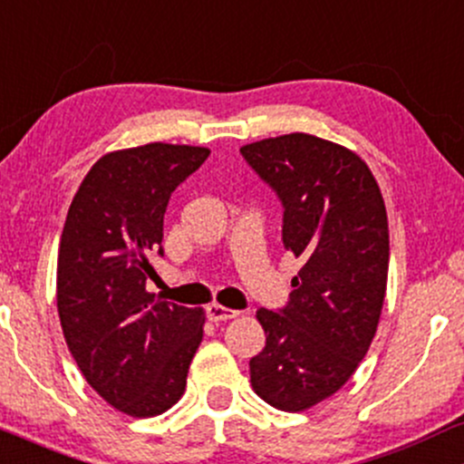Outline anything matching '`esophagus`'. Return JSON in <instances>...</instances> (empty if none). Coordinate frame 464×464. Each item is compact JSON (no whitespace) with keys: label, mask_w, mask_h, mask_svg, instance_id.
<instances>
[{"label":"esophagus","mask_w":464,"mask_h":464,"mask_svg":"<svg viewBox=\"0 0 464 464\" xmlns=\"http://www.w3.org/2000/svg\"><path fill=\"white\" fill-rule=\"evenodd\" d=\"M206 314L210 322H223V320H232V317H237L238 311L226 309V306H221V304H210L206 309Z\"/></svg>","instance_id":"obj_1"}]
</instances>
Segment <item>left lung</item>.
Instances as JSON below:
<instances>
[{
	"label": "left lung",
	"instance_id": "8db88e82",
	"mask_svg": "<svg viewBox=\"0 0 464 464\" xmlns=\"http://www.w3.org/2000/svg\"><path fill=\"white\" fill-rule=\"evenodd\" d=\"M283 204V246L302 260L283 309H258L265 348L249 359L254 392L302 412L337 392L371 348L386 298L388 217L359 155L289 133L241 149Z\"/></svg>",
	"mask_w": 464,
	"mask_h": 464
}]
</instances>
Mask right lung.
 Instances as JSON below:
<instances>
[{"instance_id":"add662e5","label":"right lung","mask_w":464,"mask_h":464,"mask_svg":"<svg viewBox=\"0 0 464 464\" xmlns=\"http://www.w3.org/2000/svg\"><path fill=\"white\" fill-rule=\"evenodd\" d=\"M210 150L144 144L98 160L67 210L56 267L61 326L87 383L129 416L179 401L204 337V311L147 291L164 256V212Z\"/></svg>"}]
</instances>
